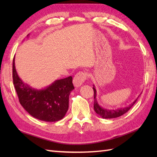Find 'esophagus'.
<instances>
[{
    "instance_id": "1",
    "label": "esophagus",
    "mask_w": 157,
    "mask_h": 157,
    "mask_svg": "<svg viewBox=\"0 0 157 157\" xmlns=\"http://www.w3.org/2000/svg\"><path fill=\"white\" fill-rule=\"evenodd\" d=\"M86 76H87V75H86V73L85 72H78L74 76V78H73V85H74L75 87H79V86H81L86 79Z\"/></svg>"
}]
</instances>
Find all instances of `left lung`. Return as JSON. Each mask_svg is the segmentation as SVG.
<instances>
[{"label": "left lung", "instance_id": "1", "mask_svg": "<svg viewBox=\"0 0 157 157\" xmlns=\"http://www.w3.org/2000/svg\"><path fill=\"white\" fill-rule=\"evenodd\" d=\"M93 90H94V109L95 112L97 113L98 115L101 117L103 119H112V118H116L119 117L125 114V113L128 112L129 110L131 109L133 105H134L136 102L137 101L138 97L140 96V94L138 97L136 98L135 101L133 102L132 104H130L129 106H125V107L123 108H119L117 109H106L102 108V106L98 105L97 102V100H96V90L95 88L94 85H93Z\"/></svg>", "mask_w": 157, "mask_h": 157}]
</instances>
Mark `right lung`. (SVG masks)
<instances>
[{
    "mask_svg": "<svg viewBox=\"0 0 157 157\" xmlns=\"http://www.w3.org/2000/svg\"><path fill=\"white\" fill-rule=\"evenodd\" d=\"M13 79L20 104L29 115L47 122H55L64 117L68 111L70 92L74 89L71 76L55 80L44 89L33 88L20 79L14 56Z\"/></svg>",
    "mask_w": 157,
    "mask_h": 157,
    "instance_id": "add662e5",
    "label": "right lung"
}]
</instances>
